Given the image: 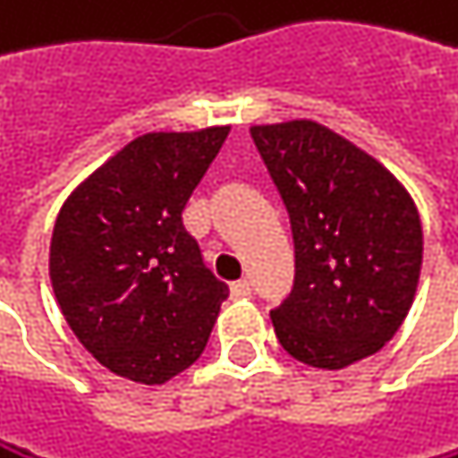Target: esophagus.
<instances>
[{"label": "esophagus", "instance_id": "obj_1", "mask_svg": "<svg viewBox=\"0 0 458 458\" xmlns=\"http://www.w3.org/2000/svg\"><path fill=\"white\" fill-rule=\"evenodd\" d=\"M248 294H250V281L240 278L232 284V297H248Z\"/></svg>", "mask_w": 458, "mask_h": 458}]
</instances>
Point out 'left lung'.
Returning a JSON list of instances; mask_svg holds the SVG:
<instances>
[{"instance_id": "obj_1", "label": "left lung", "mask_w": 458, "mask_h": 458, "mask_svg": "<svg viewBox=\"0 0 458 458\" xmlns=\"http://www.w3.org/2000/svg\"><path fill=\"white\" fill-rule=\"evenodd\" d=\"M289 213L294 286L270 311L301 363L344 369L404 322L423 262L420 218L402 182L311 120L250 128Z\"/></svg>"}]
</instances>
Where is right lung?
Returning <instances> with one entry per match:
<instances>
[{"mask_svg":"<svg viewBox=\"0 0 458 458\" xmlns=\"http://www.w3.org/2000/svg\"><path fill=\"white\" fill-rule=\"evenodd\" d=\"M229 128L144 133L62 204L48 273L76 338L108 371L164 385L208 347L229 297L182 226Z\"/></svg>","mask_w":458,"mask_h":458,"instance_id":"obj_1","label":"right lung"}]
</instances>
